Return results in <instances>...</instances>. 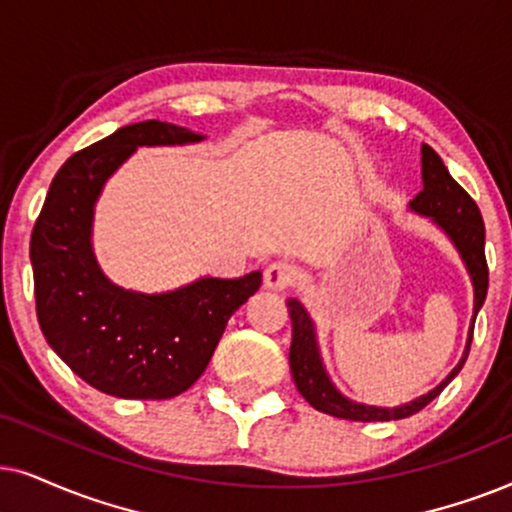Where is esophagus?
I'll return each mask as SVG.
<instances>
[{"mask_svg": "<svg viewBox=\"0 0 512 512\" xmlns=\"http://www.w3.org/2000/svg\"><path fill=\"white\" fill-rule=\"evenodd\" d=\"M297 269L295 264L288 260H276L271 262L267 269H264V285L271 290H285L295 283Z\"/></svg>", "mask_w": 512, "mask_h": 512, "instance_id": "34e87169", "label": "esophagus"}]
</instances>
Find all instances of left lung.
<instances>
[{"instance_id":"1","label":"left lung","mask_w":512,"mask_h":512,"mask_svg":"<svg viewBox=\"0 0 512 512\" xmlns=\"http://www.w3.org/2000/svg\"><path fill=\"white\" fill-rule=\"evenodd\" d=\"M421 163H424V189L414 196L410 203L412 210H417L421 215L433 217L435 224H440L447 231V236L452 238L456 248H459L463 262L470 271L475 288V316H478L482 302L487 297V285H489V269H487V257H485V222H482L478 203L470 199V194L463 189L459 182L449 175L445 163L435 149L428 145L421 147ZM288 311L292 320V344H290V370L292 379L299 388V393L304 395L306 403L316 410L330 414V417L349 419V421H391V419H405L417 414L419 410L431 403L433 398H438L449 381H452L459 370L466 363L470 342H473V327H470V337L466 353H463L461 363L449 372V377L442 381L440 386H435L431 393L421 395V398L412 400L403 407H372V405H360L346 400L335 386L330 384L327 374L320 363L316 335H313V323L309 313L304 311V306L297 299H288Z\"/></svg>"}]
</instances>
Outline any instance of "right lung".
<instances>
[{
  "label": "right lung",
  "instance_id": "add662e5",
  "mask_svg": "<svg viewBox=\"0 0 512 512\" xmlns=\"http://www.w3.org/2000/svg\"><path fill=\"white\" fill-rule=\"evenodd\" d=\"M189 128L140 121L72 154L53 177L34 222L30 257L37 318L46 342L98 391L128 400H168L206 370L227 320L262 285L201 278L163 295L117 288L91 250L93 203L109 175L140 145H185Z\"/></svg>",
  "mask_w": 512,
  "mask_h": 512
}]
</instances>
